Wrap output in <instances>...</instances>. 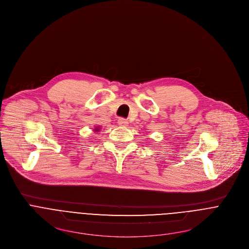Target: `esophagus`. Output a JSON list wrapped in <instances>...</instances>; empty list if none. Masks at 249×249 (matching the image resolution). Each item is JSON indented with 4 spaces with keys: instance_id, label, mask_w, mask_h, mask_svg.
<instances>
[{
    "instance_id": "esophagus-1",
    "label": "esophagus",
    "mask_w": 249,
    "mask_h": 249,
    "mask_svg": "<svg viewBox=\"0 0 249 249\" xmlns=\"http://www.w3.org/2000/svg\"><path fill=\"white\" fill-rule=\"evenodd\" d=\"M118 123H119V124L122 125V126H127V124H128V122H127L126 120H124V119H120V120L118 121Z\"/></svg>"
}]
</instances>
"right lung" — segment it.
Returning a JSON list of instances; mask_svg holds the SVG:
<instances>
[{
	"mask_svg": "<svg viewBox=\"0 0 249 249\" xmlns=\"http://www.w3.org/2000/svg\"><path fill=\"white\" fill-rule=\"evenodd\" d=\"M97 131H99V127H96V128H95V132H97Z\"/></svg>",
	"mask_w": 249,
	"mask_h": 249,
	"instance_id": "1",
	"label": "right lung"
}]
</instances>
